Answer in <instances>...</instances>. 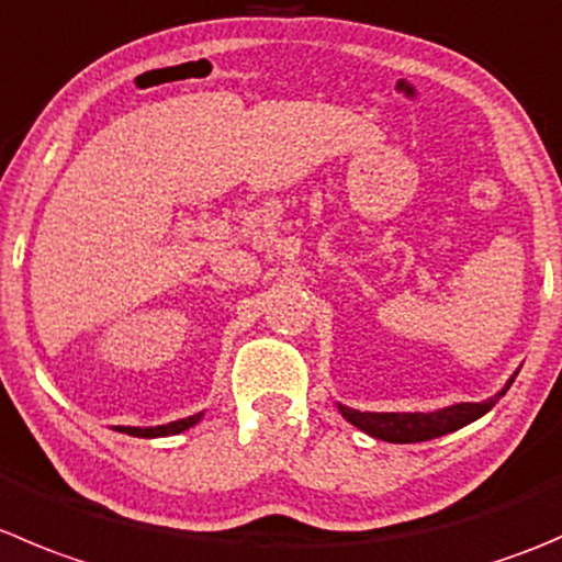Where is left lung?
I'll list each match as a JSON object with an SVG mask.
<instances>
[{"label":"left lung","instance_id":"8db88e82","mask_svg":"<svg viewBox=\"0 0 562 562\" xmlns=\"http://www.w3.org/2000/svg\"><path fill=\"white\" fill-rule=\"evenodd\" d=\"M516 373L510 375L508 384L497 392L494 397L483 403H453V406L437 408V412H359V408H348L342 403H337L342 417L357 426L359 431H364L368 437L381 439V442H395V445H408V442H428V439L445 437V434H453L459 428L470 426L477 417L488 412L499 397L508 392V386L514 384Z\"/></svg>","mask_w":562,"mask_h":562}]
</instances>
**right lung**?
<instances>
[{"label":"right lung","instance_id":"obj_1","mask_svg":"<svg viewBox=\"0 0 562 562\" xmlns=\"http://www.w3.org/2000/svg\"><path fill=\"white\" fill-rule=\"evenodd\" d=\"M200 419H203V412L192 414V417L176 419V423H167V426H156V428H136V426H117V431L128 434V437H143V439H156V437H172V434H181L187 428L198 426Z\"/></svg>","mask_w":562,"mask_h":562}]
</instances>
